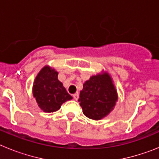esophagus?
Listing matches in <instances>:
<instances>
[{
  "mask_svg": "<svg viewBox=\"0 0 159 159\" xmlns=\"http://www.w3.org/2000/svg\"><path fill=\"white\" fill-rule=\"evenodd\" d=\"M73 98H74L75 100H77V99H79V93L74 94V95H73Z\"/></svg>",
  "mask_w": 159,
  "mask_h": 159,
  "instance_id": "obj_1",
  "label": "esophagus"
}]
</instances>
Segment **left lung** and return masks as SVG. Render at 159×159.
Returning a JSON list of instances; mask_svg holds the SVG:
<instances>
[{
  "mask_svg": "<svg viewBox=\"0 0 159 159\" xmlns=\"http://www.w3.org/2000/svg\"><path fill=\"white\" fill-rule=\"evenodd\" d=\"M117 100V91L107 72L92 75L84 83L79 99L84 116L94 120L107 116Z\"/></svg>",
  "mask_w": 159,
  "mask_h": 159,
  "instance_id": "8db88e82",
  "label": "left lung"
}]
</instances>
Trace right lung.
Wrapping results in <instances>:
<instances>
[{
  "instance_id": "right-lung-1",
  "label": "right lung",
  "mask_w": 159,
  "mask_h": 159,
  "mask_svg": "<svg viewBox=\"0 0 159 159\" xmlns=\"http://www.w3.org/2000/svg\"><path fill=\"white\" fill-rule=\"evenodd\" d=\"M32 94L39 107L48 113L57 111L64 102L72 99L58 80V72L50 66H44L37 74Z\"/></svg>"
}]
</instances>
